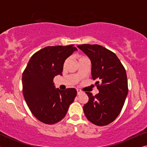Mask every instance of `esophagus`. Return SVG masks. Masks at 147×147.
Returning <instances> with one entry per match:
<instances>
[{
  "label": "esophagus",
  "mask_w": 147,
  "mask_h": 147,
  "mask_svg": "<svg viewBox=\"0 0 147 147\" xmlns=\"http://www.w3.org/2000/svg\"><path fill=\"white\" fill-rule=\"evenodd\" d=\"M82 92L81 91V90H77V94H78V95H80V94H82Z\"/></svg>",
  "instance_id": "1"
}]
</instances>
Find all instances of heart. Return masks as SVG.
<instances>
[{
	"label": "heart",
	"instance_id": "b5f03b06",
	"mask_svg": "<svg viewBox=\"0 0 147 147\" xmlns=\"http://www.w3.org/2000/svg\"><path fill=\"white\" fill-rule=\"evenodd\" d=\"M86 57H84V56H82V57H80V58H79V61H80V60H82V59H86ZM68 61H69V59H67L65 61V63H64V65H66V64L67 63V62H68Z\"/></svg>",
	"mask_w": 147,
	"mask_h": 147
}]
</instances>
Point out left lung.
Here are the masks:
<instances>
[{
  "instance_id": "left-lung-1",
  "label": "left lung",
  "mask_w": 147,
  "mask_h": 147,
  "mask_svg": "<svg viewBox=\"0 0 147 147\" xmlns=\"http://www.w3.org/2000/svg\"><path fill=\"white\" fill-rule=\"evenodd\" d=\"M90 58L92 78L98 80L99 93L95 96L86 92L89 100L84 106L87 119L97 126H105L117 118L128 95L126 70L113 52L99 45H78Z\"/></svg>"
}]
</instances>
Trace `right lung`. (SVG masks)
I'll list each match as a JSON object with an SVG mask.
<instances>
[{
  "mask_svg": "<svg viewBox=\"0 0 147 147\" xmlns=\"http://www.w3.org/2000/svg\"><path fill=\"white\" fill-rule=\"evenodd\" d=\"M77 50L74 45L46 47L32 55L24 70V98L32 114L43 123L53 124L63 119L76 98L75 88H55L53 78L62 75L65 60Z\"/></svg>",
  "mask_w": 147,
  "mask_h": 147,
  "instance_id": "obj_1",
  "label": "right lung"
}]
</instances>
